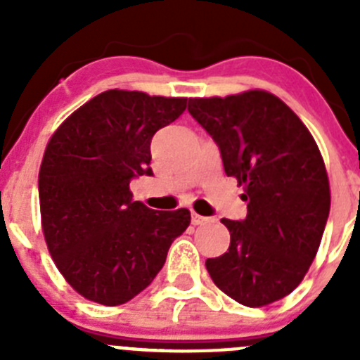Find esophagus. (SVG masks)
Here are the masks:
<instances>
[{"label":"esophagus","mask_w":360,"mask_h":360,"mask_svg":"<svg viewBox=\"0 0 360 360\" xmlns=\"http://www.w3.org/2000/svg\"><path fill=\"white\" fill-rule=\"evenodd\" d=\"M191 221H193V225H202V224H205V221H209V218H205V216H200V214H196V212H193V214H191Z\"/></svg>","instance_id":"obj_1"}]
</instances>
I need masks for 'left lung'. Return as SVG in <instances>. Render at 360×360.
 I'll list each match as a JSON object with an SVG mask.
<instances>
[{"mask_svg":"<svg viewBox=\"0 0 360 360\" xmlns=\"http://www.w3.org/2000/svg\"><path fill=\"white\" fill-rule=\"evenodd\" d=\"M187 110L212 136L247 202L243 219H221L231 245L205 262L209 276L245 307L274 303L303 281L326 227L330 184L319 148L269 91L189 98Z\"/></svg>","mask_w":360,"mask_h":360,"instance_id":"8db88e82","label":"left lung"}]
</instances>
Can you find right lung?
Returning <instances> with one entry per match:
<instances>
[{
  "mask_svg": "<svg viewBox=\"0 0 360 360\" xmlns=\"http://www.w3.org/2000/svg\"><path fill=\"white\" fill-rule=\"evenodd\" d=\"M187 98L108 90L82 104L50 139L39 169L44 240L57 269L82 297L128 303L157 278L191 224L187 209L153 211L129 182L151 176V139Z\"/></svg>",
  "mask_w": 360,
  "mask_h": 360,
  "instance_id": "right-lung-1",
  "label": "right lung"
}]
</instances>
